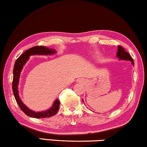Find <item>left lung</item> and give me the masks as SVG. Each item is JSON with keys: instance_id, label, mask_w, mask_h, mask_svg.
Here are the masks:
<instances>
[{"instance_id": "1", "label": "left lung", "mask_w": 147, "mask_h": 147, "mask_svg": "<svg viewBox=\"0 0 147 147\" xmlns=\"http://www.w3.org/2000/svg\"><path fill=\"white\" fill-rule=\"evenodd\" d=\"M117 56L121 59H125V60H129L131 61L132 63H134L133 59L130 56V54L128 52L125 50L122 46H118V51L117 52Z\"/></svg>"}]
</instances>
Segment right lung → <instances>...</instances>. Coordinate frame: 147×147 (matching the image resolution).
Here are the masks:
<instances>
[{
    "instance_id": "add662e5",
    "label": "right lung",
    "mask_w": 147,
    "mask_h": 147,
    "mask_svg": "<svg viewBox=\"0 0 147 147\" xmlns=\"http://www.w3.org/2000/svg\"><path fill=\"white\" fill-rule=\"evenodd\" d=\"M56 52L53 49H49L48 48L44 47L42 46H37L30 48L29 50H27L26 52H24L19 58L16 59L14 63V66L13 69V81H12V91L15 97V99L18 103L19 107L20 109L26 115L30 117L33 118L41 119V118H46L50 117L56 115L58 113L59 110V106L60 105L59 100L58 99H56L54 101L53 107L48 111L44 112H34L28 108H27L24 105V103L21 101V100L19 97L18 92V84L19 82V78H20V74L22 70L23 65L25 64L26 61L28 59L29 56L31 55H50Z\"/></svg>"
}]
</instances>
